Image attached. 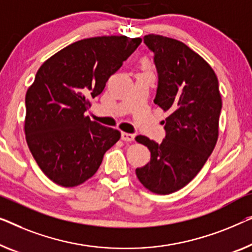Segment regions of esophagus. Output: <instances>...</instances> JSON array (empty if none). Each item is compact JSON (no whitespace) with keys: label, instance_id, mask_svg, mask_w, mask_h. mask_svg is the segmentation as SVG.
Returning a JSON list of instances; mask_svg holds the SVG:
<instances>
[{"label":"esophagus","instance_id":"obj_1","mask_svg":"<svg viewBox=\"0 0 252 252\" xmlns=\"http://www.w3.org/2000/svg\"><path fill=\"white\" fill-rule=\"evenodd\" d=\"M134 138H135V135H134V134L125 133V132L122 133V140H123V141L132 142V141H134Z\"/></svg>","mask_w":252,"mask_h":252}]
</instances>
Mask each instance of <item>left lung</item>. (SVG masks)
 <instances>
[{"label":"left lung","instance_id":"1","mask_svg":"<svg viewBox=\"0 0 252 252\" xmlns=\"http://www.w3.org/2000/svg\"><path fill=\"white\" fill-rule=\"evenodd\" d=\"M143 41L158 74L155 103L169 116L161 143L135 137L151 152L150 161L135 173L151 192L169 194L189 183L213 152L221 97L216 74L184 43L160 35H147Z\"/></svg>","mask_w":252,"mask_h":252}]
</instances>
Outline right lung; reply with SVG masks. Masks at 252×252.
Returning <instances> with one entry per match:
<instances>
[{
	"instance_id": "right-lung-1",
	"label": "right lung",
	"mask_w": 252,
	"mask_h": 252,
	"mask_svg": "<svg viewBox=\"0 0 252 252\" xmlns=\"http://www.w3.org/2000/svg\"><path fill=\"white\" fill-rule=\"evenodd\" d=\"M141 38L101 36L78 41L38 69L26 94L25 133L32 157L47 177L64 188L92 177L120 132L85 117L90 99L128 59Z\"/></svg>"
}]
</instances>
